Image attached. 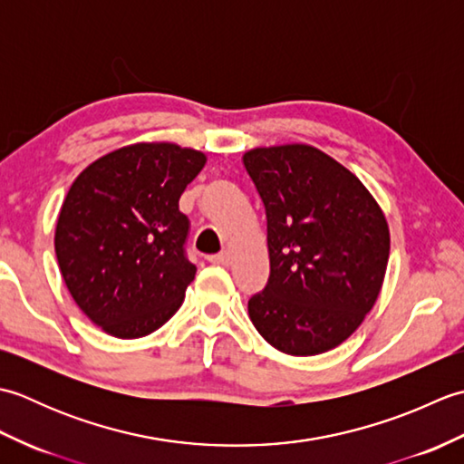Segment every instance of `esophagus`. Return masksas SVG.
Returning <instances> with one entry per match:
<instances>
[{
  "mask_svg": "<svg viewBox=\"0 0 464 464\" xmlns=\"http://www.w3.org/2000/svg\"><path fill=\"white\" fill-rule=\"evenodd\" d=\"M209 263H213V265H229L231 263V255L227 253V251H223V253H217V255H209Z\"/></svg>",
  "mask_w": 464,
  "mask_h": 464,
  "instance_id": "34e87169",
  "label": "esophagus"
}]
</instances>
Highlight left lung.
Wrapping results in <instances>:
<instances>
[{
    "instance_id": "obj_1",
    "label": "left lung",
    "mask_w": 464,
    "mask_h": 464,
    "mask_svg": "<svg viewBox=\"0 0 464 464\" xmlns=\"http://www.w3.org/2000/svg\"><path fill=\"white\" fill-rule=\"evenodd\" d=\"M243 163L265 205L271 263L249 299L255 329L295 357L331 351L379 297L387 219L359 177L311 145L257 147Z\"/></svg>"
}]
</instances>
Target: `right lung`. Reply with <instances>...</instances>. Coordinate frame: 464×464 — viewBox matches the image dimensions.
I'll return each instance as SVG.
<instances>
[{
    "mask_svg": "<svg viewBox=\"0 0 464 464\" xmlns=\"http://www.w3.org/2000/svg\"><path fill=\"white\" fill-rule=\"evenodd\" d=\"M207 161L175 143H135L93 161L69 187L55 227L63 281L87 317L117 339L160 329L195 279L179 197Z\"/></svg>",
    "mask_w": 464,
    "mask_h": 464,
    "instance_id": "right-lung-1",
    "label": "right lung"
}]
</instances>
